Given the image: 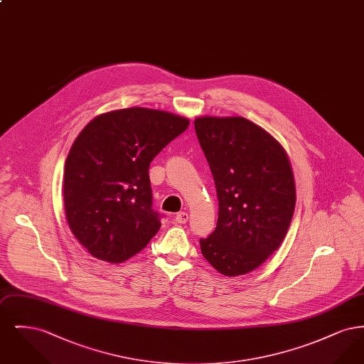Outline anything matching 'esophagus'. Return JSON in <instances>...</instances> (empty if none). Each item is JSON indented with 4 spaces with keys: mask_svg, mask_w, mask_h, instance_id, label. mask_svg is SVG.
Listing matches in <instances>:
<instances>
[{
    "mask_svg": "<svg viewBox=\"0 0 364 364\" xmlns=\"http://www.w3.org/2000/svg\"><path fill=\"white\" fill-rule=\"evenodd\" d=\"M188 221V214L186 211H180L176 214V223L178 224H186Z\"/></svg>",
    "mask_w": 364,
    "mask_h": 364,
    "instance_id": "obj_1",
    "label": "esophagus"
}]
</instances>
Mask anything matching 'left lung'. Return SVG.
<instances>
[{
	"instance_id": "left-lung-1",
	"label": "left lung",
	"mask_w": 364,
	"mask_h": 364,
	"mask_svg": "<svg viewBox=\"0 0 364 364\" xmlns=\"http://www.w3.org/2000/svg\"><path fill=\"white\" fill-rule=\"evenodd\" d=\"M195 132L213 173L218 220L200 239L221 274H247L284 240L296 205L291 162L269 132L244 117H198Z\"/></svg>"
}]
</instances>
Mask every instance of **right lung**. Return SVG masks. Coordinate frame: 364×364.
I'll return each mask as SVG.
<instances>
[{"instance_id": "1", "label": "right lung", "mask_w": 364, "mask_h": 364, "mask_svg": "<svg viewBox=\"0 0 364 364\" xmlns=\"http://www.w3.org/2000/svg\"><path fill=\"white\" fill-rule=\"evenodd\" d=\"M190 120L147 107L107 112L87 124L65 161L64 205L72 233L98 259L122 263L161 228L150 162Z\"/></svg>"}]
</instances>
